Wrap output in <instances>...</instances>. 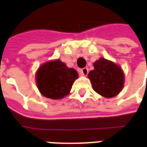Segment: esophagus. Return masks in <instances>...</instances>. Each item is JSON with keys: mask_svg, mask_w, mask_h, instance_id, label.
<instances>
[{"mask_svg": "<svg viewBox=\"0 0 147 147\" xmlns=\"http://www.w3.org/2000/svg\"><path fill=\"white\" fill-rule=\"evenodd\" d=\"M81 72H82V75L84 76H86L88 74V68H84L81 70Z\"/></svg>", "mask_w": 147, "mask_h": 147, "instance_id": "1", "label": "esophagus"}]
</instances>
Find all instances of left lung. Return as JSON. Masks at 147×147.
<instances>
[{"mask_svg":"<svg viewBox=\"0 0 147 147\" xmlns=\"http://www.w3.org/2000/svg\"><path fill=\"white\" fill-rule=\"evenodd\" d=\"M94 70L88 74V78L94 92L105 98H112L119 94L124 82L121 67L103 58L94 62Z\"/></svg>","mask_w":147,"mask_h":147,"instance_id":"1","label":"left lung"}]
</instances>
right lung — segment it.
<instances>
[{
    "label": "right lung",
    "instance_id": "obj_1",
    "mask_svg": "<svg viewBox=\"0 0 147 147\" xmlns=\"http://www.w3.org/2000/svg\"><path fill=\"white\" fill-rule=\"evenodd\" d=\"M77 78L78 72L68 68L59 59L42 65L36 73L40 93L51 99H60L67 95Z\"/></svg>",
    "mask_w": 147,
    "mask_h": 147
}]
</instances>
